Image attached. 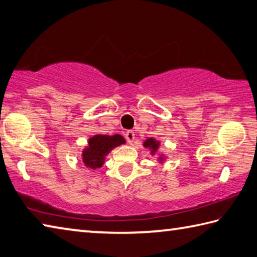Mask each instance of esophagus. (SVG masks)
<instances>
[{
  "label": "esophagus",
  "mask_w": 257,
  "mask_h": 257,
  "mask_svg": "<svg viewBox=\"0 0 257 257\" xmlns=\"http://www.w3.org/2000/svg\"><path fill=\"white\" fill-rule=\"evenodd\" d=\"M124 136H125V139H127V142L129 144H133L134 143V140H135V134H134V132H127Z\"/></svg>",
  "instance_id": "1"
}]
</instances>
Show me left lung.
I'll return each instance as SVG.
<instances>
[{"instance_id":"left-lung-1","label":"left lung","mask_w":257,"mask_h":257,"mask_svg":"<svg viewBox=\"0 0 257 257\" xmlns=\"http://www.w3.org/2000/svg\"><path fill=\"white\" fill-rule=\"evenodd\" d=\"M159 145H160L159 142H157V140H155L154 138H148L144 143L145 148H149L150 149V154H152V155H155L156 153H157V150L159 148ZM159 160H160V163L164 162V156L163 155H160Z\"/></svg>"}]
</instances>
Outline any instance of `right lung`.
<instances>
[{
	"label": "right lung",
	"instance_id": "obj_1",
	"mask_svg": "<svg viewBox=\"0 0 257 257\" xmlns=\"http://www.w3.org/2000/svg\"><path fill=\"white\" fill-rule=\"evenodd\" d=\"M123 144L125 140L120 135H94L88 140V146L83 149L82 162L88 168H100L104 163L105 156L113 148Z\"/></svg>",
	"mask_w": 257,
	"mask_h": 257
}]
</instances>
